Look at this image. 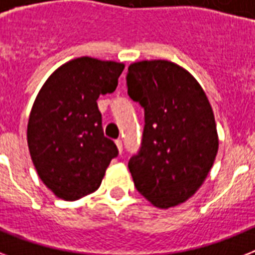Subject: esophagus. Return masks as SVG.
I'll return each mask as SVG.
<instances>
[{
  "label": "esophagus",
  "mask_w": 255,
  "mask_h": 255,
  "mask_svg": "<svg viewBox=\"0 0 255 255\" xmlns=\"http://www.w3.org/2000/svg\"><path fill=\"white\" fill-rule=\"evenodd\" d=\"M115 143H116V147H118V149H119V152L122 153V152H123V143H122V140L118 139Z\"/></svg>",
  "instance_id": "34e87169"
}]
</instances>
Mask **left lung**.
<instances>
[{
  "mask_svg": "<svg viewBox=\"0 0 255 255\" xmlns=\"http://www.w3.org/2000/svg\"><path fill=\"white\" fill-rule=\"evenodd\" d=\"M128 95L144 108L140 149L128 161L136 189L161 209L201 186L218 151L213 110L186 70L168 61L132 63Z\"/></svg>",
  "mask_w": 255,
  "mask_h": 255,
  "instance_id": "left-lung-1",
  "label": "left lung"
}]
</instances>
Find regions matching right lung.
I'll list each match as a JSON object with an SVG mask.
<instances>
[{"instance_id":"1","label":"right lung","mask_w":255,"mask_h":255,"mask_svg":"<svg viewBox=\"0 0 255 255\" xmlns=\"http://www.w3.org/2000/svg\"><path fill=\"white\" fill-rule=\"evenodd\" d=\"M123 63L82 57L55 70L38 94L27 123L34 167L57 197L75 201L100 186L119 155L106 137L99 95L116 90Z\"/></svg>"}]
</instances>
